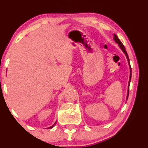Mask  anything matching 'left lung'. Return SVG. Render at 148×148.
<instances>
[{"label": "left lung", "instance_id": "obj_1", "mask_svg": "<svg viewBox=\"0 0 148 148\" xmlns=\"http://www.w3.org/2000/svg\"><path fill=\"white\" fill-rule=\"evenodd\" d=\"M113 40H114V41L116 42L117 44H118L119 47H120V49H121L122 51H123V52L125 53V55L126 56V58L127 59V62H128V64H129V66H130V80H129V84H128V90H127V100L128 99V96H129V90H130V81H131V78H132V68H131V66H130V59H129V56L128 55H127V53L126 51V49H125V47H124V45H123V43H122L121 41H120V40H119V38L115 34H114V37H113Z\"/></svg>", "mask_w": 148, "mask_h": 148}]
</instances>
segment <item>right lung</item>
Wrapping results in <instances>:
<instances>
[{"mask_svg":"<svg viewBox=\"0 0 148 148\" xmlns=\"http://www.w3.org/2000/svg\"><path fill=\"white\" fill-rule=\"evenodd\" d=\"M56 123H54V124H53V125H52V126H51L50 127H48V128H49V129H51V128H53V127L54 126H55V125H56Z\"/></svg>","mask_w":148,"mask_h":148,"instance_id":"add662e5","label":"right lung"}]
</instances>
